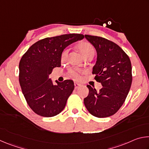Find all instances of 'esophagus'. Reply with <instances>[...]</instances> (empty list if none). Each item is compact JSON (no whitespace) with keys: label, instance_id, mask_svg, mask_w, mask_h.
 I'll use <instances>...</instances> for the list:
<instances>
[{"label":"esophagus","instance_id":"obj_1","mask_svg":"<svg viewBox=\"0 0 149 149\" xmlns=\"http://www.w3.org/2000/svg\"><path fill=\"white\" fill-rule=\"evenodd\" d=\"M74 85H75V89H77V88H79V87L81 86V85L79 84H77V83H75Z\"/></svg>","mask_w":149,"mask_h":149}]
</instances>
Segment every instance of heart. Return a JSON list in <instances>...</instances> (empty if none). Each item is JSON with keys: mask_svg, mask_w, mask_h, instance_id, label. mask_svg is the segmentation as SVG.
<instances>
[{"mask_svg": "<svg viewBox=\"0 0 149 149\" xmlns=\"http://www.w3.org/2000/svg\"><path fill=\"white\" fill-rule=\"evenodd\" d=\"M77 50L80 52V53L82 54V56L85 58L89 54H93L95 52V49L93 45L89 42L87 41H81L78 42L76 45ZM68 50L64 49L62 50V52L60 54V60L62 62H64L66 61L68 58ZM81 73V71L74 69H70L69 70V75L70 77H72L73 79L78 80L81 78L80 74Z\"/></svg>", "mask_w": 149, "mask_h": 149, "instance_id": "obj_1", "label": "heart"}]
</instances>
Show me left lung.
<instances>
[{"label": "left lung", "instance_id": "left-lung-1", "mask_svg": "<svg viewBox=\"0 0 149 149\" xmlns=\"http://www.w3.org/2000/svg\"><path fill=\"white\" fill-rule=\"evenodd\" d=\"M85 37L97 51V62L92 73L102 87L97 91L87 85L89 95L84 99V104L95 117L110 116L122 107L130 91L132 82L130 59L114 42L93 35H85Z\"/></svg>", "mask_w": 149, "mask_h": 149}]
</instances>
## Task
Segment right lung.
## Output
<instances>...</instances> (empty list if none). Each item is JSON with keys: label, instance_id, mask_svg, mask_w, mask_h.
<instances>
[{"label": "right lung", "instance_id": "obj_1", "mask_svg": "<svg viewBox=\"0 0 149 149\" xmlns=\"http://www.w3.org/2000/svg\"><path fill=\"white\" fill-rule=\"evenodd\" d=\"M84 38L82 34H65L40 40L29 48L19 64V81L27 103L37 114L52 117L64 110L74 89L72 80L49 78L55 67H60V54L65 47Z\"/></svg>", "mask_w": 149, "mask_h": 149}]
</instances>
